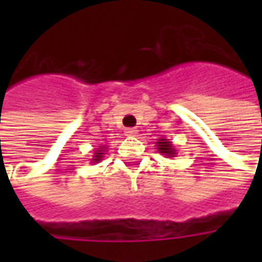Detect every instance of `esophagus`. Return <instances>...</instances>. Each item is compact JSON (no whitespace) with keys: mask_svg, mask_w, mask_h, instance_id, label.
I'll use <instances>...</instances> for the list:
<instances>
[{"mask_svg":"<svg viewBox=\"0 0 262 262\" xmlns=\"http://www.w3.org/2000/svg\"><path fill=\"white\" fill-rule=\"evenodd\" d=\"M126 135H127V136H136V135H137V129H135V127H130V129H126Z\"/></svg>","mask_w":262,"mask_h":262,"instance_id":"34e87169","label":"esophagus"}]
</instances>
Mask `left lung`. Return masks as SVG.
<instances>
[{
  "instance_id": "left-lung-1",
  "label": "left lung",
  "mask_w": 262,
  "mask_h": 262,
  "mask_svg": "<svg viewBox=\"0 0 262 262\" xmlns=\"http://www.w3.org/2000/svg\"><path fill=\"white\" fill-rule=\"evenodd\" d=\"M156 144H157V150H159V153L163 154V156L167 157V159H172V157H176L177 156L176 147L172 146V142H170L168 139H165V137H160L159 140L156 142Z\"/></svg>"
}]
</instances>
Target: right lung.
<instances>
[{"mask_svg": "<svg viewBox=\"0 0 262 262\" xmlns=\"http://www.w3.org/2000/svg\"><path fill=\"white\" fill-rule=\"evenodd\" d=\"M95 153L92 156V159L90 160L91 163H99L101 160L103 159V156H105V151H106V146H99L97 147V150H94Z\"/></svg>", "mask_w": 262, "mask_h": 262, "instance_id": "right-lung-1", "label": "right lung"}]
</instances>
